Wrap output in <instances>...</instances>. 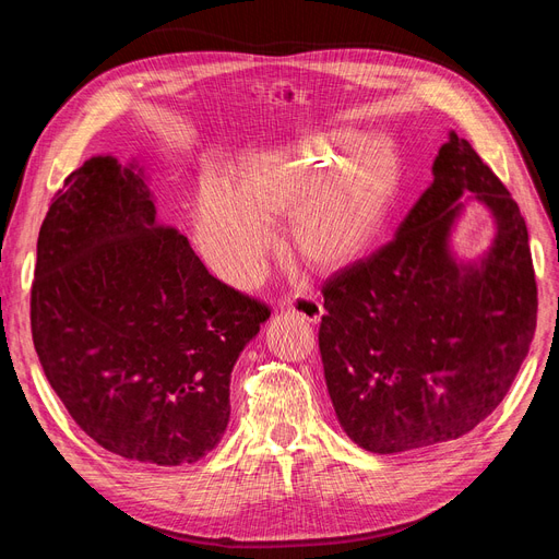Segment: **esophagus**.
Masks as SVG:
<instances>
[{
	"label": "esophagus",
	"mask_w": 559,
	"mask_h": 559,
	"mask_svg": "<svg viewBox=\"0 0 559 559\" xmlns=\"http://www.w3.org/2000/svg\"><path fill=\"white\" fill-rule=\"evenodd\" d=\"M284 308L294 314H300L310 324H319L321 314H324V308H321V302L314 296H294L284 302Z\"/></svg>",
	"instance_id": "1"
}]
</instances>
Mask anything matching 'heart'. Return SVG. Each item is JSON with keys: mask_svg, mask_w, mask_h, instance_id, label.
Instances as JSON below:
<instances>
[{"mask_svg": "<svg viewBox=\"0 0 559 559\" xmlns=\"http://www.w3.org/2000/svg\"><path fill=\"white\" fill-rule=\"evenodd\" d=\"M401 189L386 140L331 128L249 148L224 179H202L193 235L202 259L235 289H253L286 216V245L312 273L335 275L368 257Z\"/></svg>", "mask_w": 559, "mask_h": 559, "instance_id": "b5f03b06", "label": "heart"}]
</instances>
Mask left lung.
Segmentation results:
<instances>
[{"instance_id":"obj_1","label":"left lung","mask_w":559,"mask_h":559,"mask_svg":"<svg viewBox=\"0 0 559 559\" xmlns=\"http://www.w3.org/2000/svg\"><path fill=\"white\" fill-rule=\"evenodd\" d=\"M431 173L396 238L321 289L329 396L345 433L378 454L454 441L478 427L511 389L536 329L518 202L456 132ZM464 192L496 216V240L476 262L451 251Z\"/></svg>"}]
</instances>
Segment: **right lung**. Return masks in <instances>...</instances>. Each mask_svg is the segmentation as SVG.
Here are the masks:
<instances>
[{
	"label": "right lung",
	"instance_id": "right-lung-1",
	"mask_svg": "<svg viewBox=\"0 0 559 559\" xmlns=\"http://www.w3.org/2000/svg\"><path fill=\"white\" fill-rule=\"evenodd\" d=\"M270 310L160 226L138 160L93 156L37 240L32 341L67 413L134 462L193 464L222 441L230 373Z\"/></svg>",
	"mask_w": 559,
	"mask_h": 559
}]
</instances>
